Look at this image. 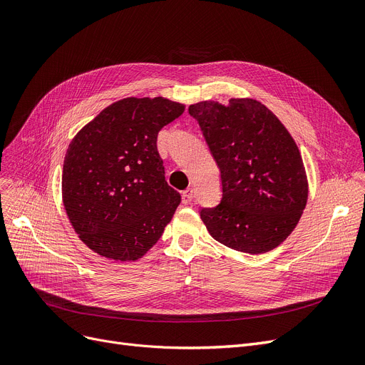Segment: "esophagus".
<instances>
[{"instance_id": "34e87169", "label": "esophagus", "mask_w": 365, "mask_h": 365, "mask_svg": "<svg viewBox=\"0 0 365 365\" xmlns=\"http://www.w3.org/2000/svg\"><path fill=\"white\" fill-rule=\"evenodd\" d=\"M193 197H195V190L193 188L184 190V192H182V203L184 205H188L190 202L193 200Z\"/></svg>"}]
</instances>
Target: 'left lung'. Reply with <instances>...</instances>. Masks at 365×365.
Masks as SVG:
<instances>
[{"mask_svg":"<svg viewBox=\"0 0 365 365\" xmlns=\"http://www.w3.org/2000/svg\"><path fill=\"white\" fill-rule=\"evenodd\" d=\"M221 173L222 197L200 218L220 244L263 254L296 229L307 202V178L296 141L266 106L233 98L188 107Z\"/></svg>","mask_w":365,"mask_h":365,"instance_id":"obj_1","label":"left lung"}]
</instances>
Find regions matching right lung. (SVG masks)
<instances>
[{
    "mask_svg": "<svg viewBox=\"0 0 365 365\" xmlns=\"http://www.w3.org/2000/svg\"><path fill=\"white\" fill-rule=\"evenodd\" d=\"M184 110L162 96L125 98L74 136L63 160L62 199L92 251L135 262L160 239L181 196L165 180L158 135Z\"/></svg>",
    "mask_w": 365,
    "mask_h": 365,
    "instance_id": "1",
    "label": "right lung"
}]
</instances>
